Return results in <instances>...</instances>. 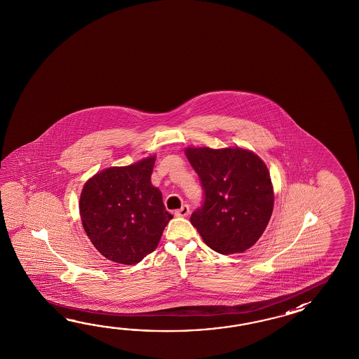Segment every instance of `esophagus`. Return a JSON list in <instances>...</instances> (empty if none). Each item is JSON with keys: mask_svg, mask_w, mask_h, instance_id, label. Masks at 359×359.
Returning <instances> with one entry per match:
<instances>
[{"mask_svg": "<svg viewBox=\"0 0 359 359\" xmlns=\"http://www.w3.org/2000/svg\"><path fill=\"white\" fill-rule=\"evenodd\" d=\"M189 214H190V208H189V205H182L178 210L175 212L176 217H187Z\"/></svg>", "mask_w": 359, "mask_h": 359, "instance_id": "obj_1", "label": "esophagus"}]
</instances>
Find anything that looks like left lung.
Segmentation results:
<instances>
[{"label": "left lung", "mask_w": 359, "mask_h": 359, "mask_svg": "<svg viewBox=\"0 0 359 359\" xmlns=\"http://www.w3.org/2000/svg\"><path fill=\"white\" fill-rule=\"evenodd\" d=\"M184 154L204 189V204L191 224L214 252H244L263 235L275 195L267 165L243 147H186Z\"/></svg>", "instance_id": "8db88e82"}]
</instances>
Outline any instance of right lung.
Segmentation results:
<instances>
[{
  "mask_svg": "<svg viewBox=\"0 0 359 359\" xmlns=\"http://www.w3.org/2000/svg\"><path fill=\"white\" fill-rule=\"evenodd\" d=\"M155 155L111 167L84 183L79 214L93 246L107 259L137 264L154 252L173 218L151 183Z\"/></svg>",
  "mask_w": 359,
  "mask_h": 359,
  "instance_id": "add662e5",
  "label": "right lung"
}]
</instances>
